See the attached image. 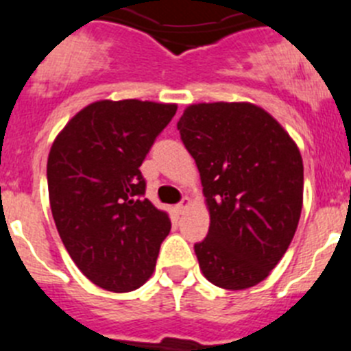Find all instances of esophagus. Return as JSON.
Wrapping results in <instances>:
<instances>
[{"instance_id": "obj_1", "label": "esophagus", "mask_w": 351, "mask_h": 351, "mask_svg": "<svg viewBox=\"0 0 351 351\" xmlns=\"http://www.w3.org/2000/svg\"><path fill=\"white\" fill-rule=\"evenodd\" d=\"M190 204H191V200L188 197H184L181 200V202L178 204V206H176V209H178V213H184V209H188V207H190Z\"/></svg>"}]
</instances>
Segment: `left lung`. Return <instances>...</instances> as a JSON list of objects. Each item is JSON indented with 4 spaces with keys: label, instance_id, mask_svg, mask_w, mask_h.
<instances>
[{
    "label": "left lung",
    "instance_id": "1",
    "mask_svg": "<svg viewBox=\"0 0 351 351\" xmlns=\"http://www.w3.org/2000/svg\"><path fill=\"white\" fill-rule=\"evenodd\" d=\"M178 130L210 216L207 237L195 244L200 271L225 290L255 287L283 258L299 225V147L271 114L246 101L190 105Z\"/></svg>",
    "mask_w": 351,
    "mask_h": 351
}]
</instances>
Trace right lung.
Instances as JSON below:
<instances>
[{"mask_svg": "<svg viewBox=\"0 0 351 351\" xmlns=\"http://www.w3.org/2000/svg\"><path fill=\"white\" fill-rule=\"evenodd\" d=\"M176 110L156 101H95L52 144L47 184L56 228L80 272L104 290L142 287L169 235V214L144 198L141 165Z\"/></svg>", "mask_w": 351, "mask_h": 351, "instance_id": "add662e5", "label": "right lung"}]
</instances>
